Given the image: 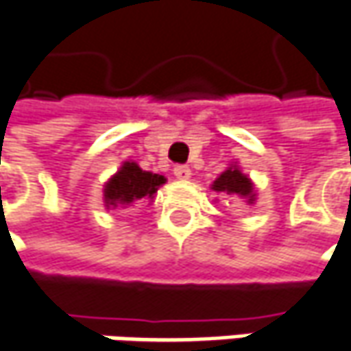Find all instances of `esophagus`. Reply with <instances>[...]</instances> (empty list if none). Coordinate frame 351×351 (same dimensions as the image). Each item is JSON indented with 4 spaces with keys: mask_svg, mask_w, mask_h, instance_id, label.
Instances as JSON below:
<instances>
[{
    "mask_svg": "<svg viewBox=\"0 0 351 351\" xmlns=\"http://www.w3.org/2000/svg\"><path fill=\"white\" fill-rule=\"evenodd\" d=\"M191 169L186 167V165H176L175 167V176L178 178V180H189L191 178Z\"/></svg>",
    "mask_w": 351,
    "mask_h": 351,
    "instance_id": "1",
    "label": "esophagus"
}]
</instances>
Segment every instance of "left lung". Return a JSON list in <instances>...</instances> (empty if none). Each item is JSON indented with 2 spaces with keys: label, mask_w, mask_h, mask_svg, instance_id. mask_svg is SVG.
Wrapping results in <instances>:
<instances>
[{
  "label": "left lung",
  "mask_w": 351,
  "mask_h": 351,
  "mask_svg": "<svg viewBox=\"0 0 351 351\" xmlns=\"http://www.w3.org/2000/svg\"><path fill=\"white\" fill-rule=\"evenodd\" d=\"M213 189L217 193H226V195H232L237 196V198H246L248 202L254 200L250 178L246 175H242L237 167L224 171L222 175L218 176L217 180H215V184H213Z\"/></svg>",
  "instance_id": "left-lung-1"
}]
</instances>
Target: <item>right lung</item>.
<instances>
[{
  "mask_svg": "<svg viewBox=\"0 0 351 351\" xmlns=\"http://www.w3.org/2000/svg\"><path fill=\"white\" fill-rule=\"evenodd\" d=\"M160 184H165V176L141 171L134 162H125L121 171L107 182L105 202L113 208L129 206L141 198H151Z\"/></svg>",
  "mask_w": 351,
  "mask_h": 351,
  "instance_id": "add662e5",
  "label": "right lung"
}]
</instances>
